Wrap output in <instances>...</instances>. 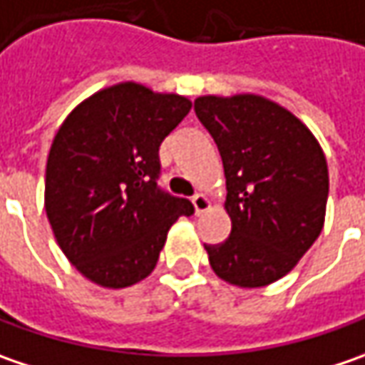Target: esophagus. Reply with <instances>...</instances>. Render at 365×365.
Returning <instances> with one entry per match:
<instances>
[{"label":"esophagus","instance_id":"1","mask_svg":"<svg viewBox=\"0 0 365 365\" xmlns=\"http://www.w3.org/2000/svg\"><path fill=\"white\" fill-rule=\"evenodd\" d=\"M192 204H194V210H196V214L206 212V210L210 208V200L206 198L204 194H196V196L192 198Z\"/></svg>","mask_w":365,"mask_h":365}]
</instances>
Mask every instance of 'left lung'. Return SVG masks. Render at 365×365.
Here are the masks:
<instances>
[{
	"mask_svg": "<svg viewBox=\"0 0 365 365\" xmlns=\"http://www.w3.org/2000/svg\"><path fill=\"white\" fill-rule=\"evenodd\" d=\"M194 110L227 178L229 239L204 245L214 274L239 288L267 286L286 276L323 230L325 153L307 124L262 96H202Z\"/></svg>",
	"mask_w": 365,
	"mask_h": 365,
	"instance_id": "1",
	"label": "left lung"
}]
</instances>
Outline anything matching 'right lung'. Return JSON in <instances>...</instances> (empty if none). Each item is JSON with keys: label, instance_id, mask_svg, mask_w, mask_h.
Returning a JSON list of instances; mask_svg holds the SVG:
<instances>
[{"label": "right lung", "instance_id": "add662e5", "mask_svg": "<svg viewBox=\"0 0 365 365\" xmlns=\"http://www.w3.org/2000/svg\"><path fill=\"white\" fill-rule=\"evenodd\" d=\"M192 108L135 81L83 100L56 130L44 208L67 259L103 288H126L157 265L167 230L192 202L157 185L159 147Z\"/></svg>", "mask_w": 365, "mask_h": 365}]
</instances>
